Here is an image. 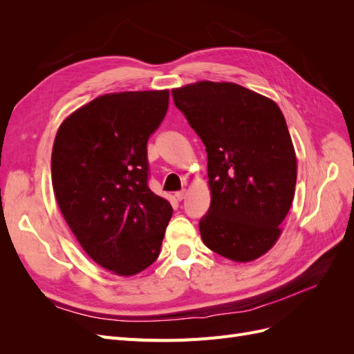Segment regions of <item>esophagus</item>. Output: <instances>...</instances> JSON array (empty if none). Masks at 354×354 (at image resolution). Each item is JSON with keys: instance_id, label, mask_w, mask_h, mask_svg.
<instances>
[{"instance_id": "34e87169", "label": "esophagus", "mask_w": 354, "mask_h": 354, "mask_svg": "<svg viewBox=\"0 0 354 354\" xmlns=\"http://www.w3.org/2000/svg\"><path fill=\"white\" fill-rule=\"evenodd\" d=\"M186 195H187V192L186 190H181V192H177V194L174 195V198L180 202V201H183L186 198Z\"/></svg>"}]
</instances>
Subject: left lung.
<instances>
[{
    "instance_id": "1",
    "label": "left lung",
    "mask_w": 354,
    "mask_h": 354,
    "mask_svg": "<svg viewBox=\"0 0 354 354\" xmlns=\"http://www.w3.org/2000/svg\"><path fill=\"white\" fill-rule=\"evenodd\" d=\"M171 94L207 147L203 243L236 263L260 259L279 239L295 195L297 156L282 111L234 82L199 81Z\"/></svg>"
}]
</instances>
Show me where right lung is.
<instances>
[{"label":"right lung","mask_w":354,"mask_h":354,"mask_svg":"<svg viewBox=\"0 0 354 354\" xmlns=\"http://www.w3.org/2000/svg\"><path fill=\"white\" fill-rule=\"evenodd\" d=\"M168 100V90L99 95L65 118L53 145L63 217L90 259L118 276L158 259L173 216L171 203L147 187L146 145Z\"/></svg>","instance_id":"1"}]
</instances>
